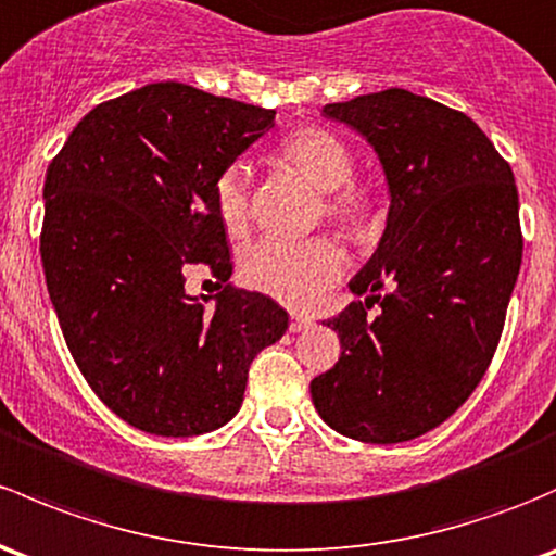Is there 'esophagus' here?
<instances>
[{
    "label": "esophagus",
    "instance_id": "34e87169",
    "mask_svg": "<svg viewBox=\"0 0 556 556\" xmlns=\"http://www.w3.org/2000/svg\"><path fill=\"white\" fill-rule=\"evenodd\" d=\"M308 325H312V319H308V317H303V314H293V317H290V330H293V332H301V330H306Z\"/></svg>",
    "mask_w": 556,
    "mask_h": 556
}]
</instances>
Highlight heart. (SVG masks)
Segmentation results:
<instances>
[{
    "mask_svg": "<svg viewBox=\"0 0 556 556\" xmlns=\"http://www.w3.org/2000/svg\"><path fill=\"white\" fill-rule=\"evenodd\" d=\"M285 167L301 175L306 184L327 194L325 210L349 231L365 233L378 215V197L367 186L352 184L356 162L352 149L332 132L308 127L285 140L277 151ZM215 213L224 229L242 233L250 224V170L231 165L213 186ZM346 271V253L336 239H279L263 237L248 244L239 255V274L253 290L290 303L312 306L327 288Z\"/></svg>",
    "mask_w": 556,
    "mask_h": 556,
    "instance_id": "obj_1",
    "label": "heart"
}]
</instances>
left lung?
Returning <instances> with one entry per match:
<instances>
[{"mask_svg":"<svg viewBox=\"0 0 556 556\" xmlns=\"http://www.w3.org/2000/svg\"><path fill=\"white\" fill-rule=\"evenodd\" d=\"M323 114L376 149L391 204L349 282L365 301L325 323L343 352L312 381V402L352 440H416L469 400L501 341L522 263L514 173L477 122L400 87Z\"/></svg>","mask_w":556,"mask_h":556,"instance_id":"left-lung-1","label":"left lung"}]
</instances>
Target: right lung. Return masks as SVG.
I'll use <instances>...</instances> for the list:
<instances>
[{
    "mask_svg": "<svg viewBox=\"0 0 556 556\" xmlns=\"http://www.w3.org/2000/svg\"><path fill=\"white\" fill-rule=\"evenodd\" d=\"M274 109L156 81L101 103L47 167L42 266L74 362L122 420L197 437L242 407L250 362L288 312L233 288L213 186L274 127ZM204 262L225 290L185 293Z\"/></svg>",
    "mask_w": 556,
    "mask_h": 556,
    "instance_id": "right-lung-1",
    "label": "right lung"
}]
</instances>
